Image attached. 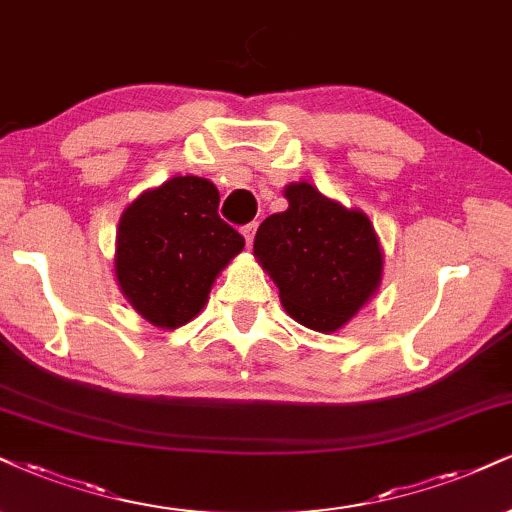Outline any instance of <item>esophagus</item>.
Returning <instances> with one entry per match:
<instances>
[{"label":"esophagus","mask_w":512,"mask_h":512,"mask_svg":"<svg viewBox=\"0 0 512 512\" xmlns=\"http://www.w3.org/2000/svg\"><path fill=\"white\" fill-rule=\"evenodd\" d=\"M256 223H249V225H244L242 227V235H244V239H246V244H251L254 242V237H256Z\"/></svg>","instance_id":"1"}]
</instances>
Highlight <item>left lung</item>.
<instances>
[{
	"label": "left lung",
	"instance_id": "1",
	"mask_svg": "<svg viewBox=\"0 0 512 512\" xmlns=\"http://www.w3.org/2000/svg\"><path fill=\"white\" fill-rule=\"evenodd\" d=\"M289 208L263 220L254 254L280 289L287 313L315 332H334L361 311L382 280L375 227L361 211L308 182L285 189Z\"/></svg>",
	"mask_w": 512,
	"mask_h": 512
}]
</instances>
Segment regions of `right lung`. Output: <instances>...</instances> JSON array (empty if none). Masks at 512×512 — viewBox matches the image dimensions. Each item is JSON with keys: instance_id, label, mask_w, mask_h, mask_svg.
Listing matches in <instances>:
<instances>
[{"instance_id": "add662e5", "label": "right lung", "mask_w": 512, "mask_h": 512, "mask_svg": "<svg viewBox=\"0 0 512 512\" xmlns=\"http://www.w3.org/2000/svg\"><path fill=\"white\" fill-rule=\"evenodd\" d=\"M220 194L197 175L170 178L125 208L118 225L116 277L151 325L180 327L204 308L216 275L244 249L218 216Z\"/></svg>"}]
</instances>
